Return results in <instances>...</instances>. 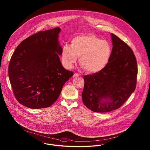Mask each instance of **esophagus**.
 Here are the masks:
<instances>
[{
  "instance_id": "1",
  "label": "esophagus",
  "mask_w": 150,
  "mask_h": 150,
  "mask_svg": "<svg viewBox=\"0 0 150 150\" xmlns=\"http://www.w3.org/2000/svg\"><path fill=\"white\" fill-rule=\"evenodd\" d=\"M79 75H80V74H79L78 73H75V74H74V75H73V77H74V78H75V77L79 76Z\"/></svg>"
}]
</instances>
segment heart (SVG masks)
<instances>
[{"instance_id":"b5f03b06","label":"heart","mask_w":150,"mask_h":150,"mask_svg":"<svg viewBox=\"0 0 150 150\" xmlns=\"http://www.w3.org/2000/svg\"><path fill=\"white\" fill-rule=\"evenodd\" d=\"M112 49L107 41L93 34L79 35L71 40V45L64 44L61 51L62 63L71 69L79 57V64L86 71L97 72L103 69L111 56Z\"/></svg>"}]
</instances>
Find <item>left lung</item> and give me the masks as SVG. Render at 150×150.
Here are the masks:
<instances>
[{"mask_svg": "<svg viewBox=\"0 0 150 150\" xmlns=\"http://www.w3.org/2000/svg\"><path fill=\"white\" fill-rule=\"evenodd\" d=\"M111 35L113 47L106 66L83 77V102L96 112L120 108L136 89L138 69L135 55L127 43L114 34Z\"/></svg>", "mask_w": 150, "mask_h": 150, "instance_id": "1", "label": "left lung"}]
</instances>
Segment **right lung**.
Here are the masks:
<instances>
[{"mask_svg": "<svg viewBox=\"0 0 150 150\" xmlns=\"http://www.w3.org/2000/svg\"><path fill=\"white\" fill-rule=\"evenodd\" d=\"M59 28L39 31L23 40L14 50L8 75L17 101L33 109L50 107L64 83L74 75L62 66L58 41Z\"/></svg>", "mask_w": 150, "mask_h": 150, "instance_id": "right-lung-1", "label": "right lung"}]
</instances>
